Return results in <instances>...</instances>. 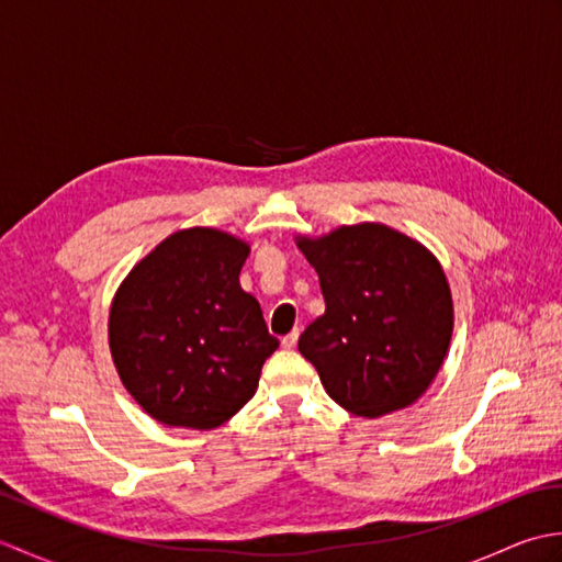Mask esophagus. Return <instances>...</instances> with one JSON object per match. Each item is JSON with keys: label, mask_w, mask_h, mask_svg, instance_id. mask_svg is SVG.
<instances>
[{"label": "esophagus", "mask_w": 562, "mask_h": 562, "mask_svg": "<svg viewBox=\"0 0 562 562\" xmlns=\"http://www.w3.org/2000/svg\"><path fill=\"white\" fill-rule=\"evenodd\" d=\"M296 340H300V330L294 328V330L290 333V336H284V338H282V348H284V350H292V348H296Z\"/></svg>", "instance_id": "obj_1"}]
</instances>
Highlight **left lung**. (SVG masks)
Listing matches in <instances>:
<instances>
[{
  "label": "left lung",
  "instance_id": "8db88e82",
  "mask_svg": "<svg viewBox=\"0 0 562 562\" xmlns=\"http://www.w3.org/2000/svg\"><path fill=\"white\" fill-rule=\"evenodd\" d=\"M294 241L326 300L300 352L328 396L372 420L408 408L445 364L453 330L451 290L432 250L379 222Z\"/></svg>",
  "mask_w": 562,
  "mask_h": 562
}]
</instances>
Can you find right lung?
Listing matches in <instances>:
<instances>
[{
  "label": "right lung",
  "mask_w": 562,
  "mask_h": 562,
  "mask_svg": "<svg viewBox=\"0 0 562 562\" xmlns=\"http://www.w3.org/2000/svg\"><path fill=\"white\" fill-rule=\"evenodd\" d=\"M250 246L212 226L173 232L117 288L109 345L123 386L169 427L212 429L254 398L280 348L238 274Z\"/></svg>",
  "instance_id": "right-lung-1"
}]
</instances>
